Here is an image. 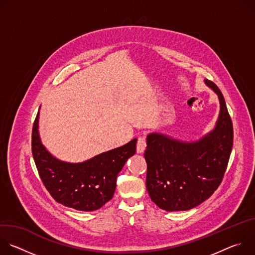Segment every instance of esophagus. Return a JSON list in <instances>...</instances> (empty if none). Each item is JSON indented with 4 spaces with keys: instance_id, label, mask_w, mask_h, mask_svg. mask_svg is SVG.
I'll list each match as a JSON object with an SVG mask.
<instances>
[{
    "instance_id": "obj_1",
    "label": "esophagus",
    "mask_w": 255,
    "mask_h": 255,
    "mask_svg": "<svg viewBox=\"0 0 255 255\" xmlns=\"http://www.w3.org/2000/svg\"><path fill=\"white\" fill-rule=\"evenodd\" d=\"M145 148H146V141H145L144 136H139L137 141V146H136L137 153H143Z\"/></svg>"
}]
</instances>
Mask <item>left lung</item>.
<instances>
[{
	"label": "left lung",
	"instance_id": "obj_1",
	"mask_svg": "<svg viewBox=\"0 0 255 255\" xmlns=\"http://www.w3.org/2000/svg\"><path fill=\"white\" fill-rule=\"evenodd\" d=\"M220 102L215 128L196 141H183L161 133L146 137V189L152 202L168 212L191 210L220 186L233 145V126L224 97L205 80Z\"/></svg>",
	"mask_w": 255,
	"mask_h": 255
}]
</instances>
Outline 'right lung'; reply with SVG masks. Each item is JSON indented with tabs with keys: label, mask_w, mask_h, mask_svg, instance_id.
I'll return each instance as SVG.
<instances>
[{
	"label": "right lung",
	"mask_w": 255,
	"mask_h": 255,
	"mask_svg": "<svg viewBox=\"0 0 255 255\" xmlns=\"http://www.w3.org/2000/svg\"><path fill=\"white\" fill-rule=\"evenodd\" d=\"M39 111L32 129V154L38 173L51 197L78 211L100 209L113 198L118 173L136 151L137 139L91 159L71 163L54 157L41 142Z\"/></svg>",
	"instance_id": "right-lung-1"
}]
</instances>
